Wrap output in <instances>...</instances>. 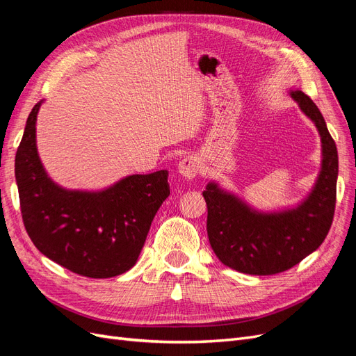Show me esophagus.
<instances>
[{
    "mask_svg": "<svg viewBox=\"0 0 356 356\" xmlns=\"http://www.w3.org/2000/svg\"><path fill=\"white\" fill-rule=\"evenodd\" d=\"M178 172L186 179H195L200 174V161L195 156H186L179 161Z\"/></svg>",
    "mask_w": 356,
    "mask_h": 356,
    "instance_id": "obj_1",
    "label": "esophagus"
}]
</instances>
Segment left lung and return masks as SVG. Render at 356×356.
<instances>
[{
  "label": "left lung",
  "mask_w": 356,
  "mask_h": 356,
  "mask_svg": "<svg viewBox=\"0 0 356 356\" xmlns=\"http://www.w3.org/2000/svg\"><path fill=\"white\" fill-rule=\"evenodd\" d=\"M291 96L318 127L322 139V169L314 191L298 208L260 213L250 209L217 184L207 186V230L220 261L248 275H276L298 264L327 238L336 209L339 157L324 117L301 90Z\"/></svg>",
  "instance_id": "obj_1"
}]
</instances>
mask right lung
<instances>
[{
    "label": "right lung",
    "mask_w": 356,
    "mask_h": 356,
    "mask_svg": "<svg viewBox=\"0 0 356 356\" xmlns=\"http://www.w3.org/2000/svg\"><path fill=\"white\" fill-rule=\"evenodd\" d=\"M32 108L15 172L20 212L32 243L51 261L80 276L104 279L132 268L149 225L169 196L168 170L131 175L99 193L58 187L41 166Z\"/></svg>",
    "instance_id": "right-lung-1"
}]
</instances>
